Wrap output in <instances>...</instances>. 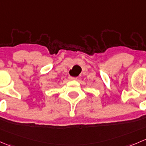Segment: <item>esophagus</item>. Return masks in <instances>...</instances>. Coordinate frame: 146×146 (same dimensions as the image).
I'll use <instances>...</instances> for the list:
<instances>
[{
	"label": "esophagus",
	"mask_w": 146,
	"mask_h": 146,
	"mask_svg": "<svg viewBox=\"0 0 146 146\" xmlns=\"http://www.w3.org/2000/svg\"><path fill=\"white\" fill-rule=\"evenodd\" d=\"M68 79H70V80H76V79H77V77H74V76H69Z\"/></svg>",
	"instance_id": "obj_1"
}]
</instances>
